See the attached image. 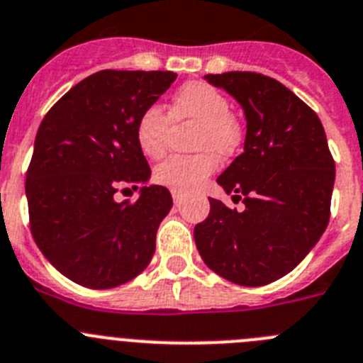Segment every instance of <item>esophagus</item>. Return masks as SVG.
Segmentation results:
<instances>
[{"mask_svg": "<svg viewBox=\"0 0 363 363\" xmlns=\"http://www.w3.org/2000/svg\"><path fill=\"white\" fill-rule=\"evenodd\" d=\"M171 194H172V201H174L176 205H179V203H182V199H184V194H182V192H178V191H172Z\"/></svg>", "mask_w": 363, "mask_h": 363, "instance_id": "esophagus-1", "label": "esophagus"}]
</instances>
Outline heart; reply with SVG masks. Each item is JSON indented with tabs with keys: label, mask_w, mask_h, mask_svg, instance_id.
I'll use <instances>...</instances> for the list:
<instances>
[{
	"label": "heart",
	"mask_w": 363,
	"mask_h": 363,
	"mask_svg": "<svg viewBox=\"0 0 363 363\" xmlns=\"http://www.w3.org/2000/svg\"><path fill=\"white\" fill-rule=\"evenodd\" d=\"M228 99L203 81L185 82L176 89L167 113L151 104L138 115L135 124L136 144L149 158L164 156L167 149L169 128L179 122H196L192 135L194 155H174L152 172L155 182L171 191L192 192L207 182L219 167V157L228 158L239 149L242 131L230 115Z\"/></svg>",
	"instance_id": "1"
}]
</instances>
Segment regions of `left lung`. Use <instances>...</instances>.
Returning a JSON list of instances; mask_svg holds the SVG:
<instances>
[{
	"label": "left lung",
	"mask_w": 363,
	"mask_h": 363,
	"mask_svg": "<svg viewBox=\"0 0 363 363\" xmlns=\"http://www.w3.org/2000/svg\"><path fill=\"white\" fill-rule=\"evenodd\" d=\"M247 116L245 151L218 178L245 211L211 199L194 228L205 264L241 286L290 274L324 234L331 214L335 160L320 118L291 89L255 72L205 75Z\"/></svg>",
	"instance_id": "1"
}]
</instances>
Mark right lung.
Wrapping results in <instances>:
<instances>
[{
  "label": "right lung",
  "instance_id": "obj_1",
  "mask_svg": "<svg viewBox=\"0 0 363 363\" xmlns=\"http://www.w3.org/2000/svg\"><path fill=\"white\" fill-rule=\"evenodd\" d=\"M172 72L102 69L73 86L43 118L26 169L30 232L62 275L108 290L147 268L160 221L172 207L162 185L116 201L151 174L136 118L172 82Z\"/></svg>",
  "mask_w": 363,
  "mask_h": 363
}]
</instances>
